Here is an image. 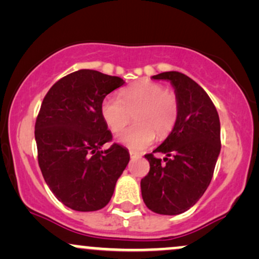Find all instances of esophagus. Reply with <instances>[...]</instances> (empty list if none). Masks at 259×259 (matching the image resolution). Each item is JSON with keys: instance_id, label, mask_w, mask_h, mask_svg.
I'll return each instance as SVG.
<instances>
[{"instance_id": "1", "label": "esophagus", "mask_w": 259, "mask_h": 259, "mask_svg": "<svg viewBox=\"0 0 259 259\" xmlns=\"http://www.w3.org/2000/svg\"><path fill=\"white\" fill-rule=\"evenodd\" d=\"M139 157H140L139 153L134 152V151H130V158H139Z\"/></svg>"}]
</instances>
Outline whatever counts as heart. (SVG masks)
<instances>
[{
	"mask_svg": "<svg viewBox=\"0 0 259 259\" xmlns=\"http://www.w3.org/2000/svg\"><path fill=\"white\" fill-rule=\"evenodd\" d=\"M101 114L109 129L119 132L134 114L135 124L117 135V141L132 150H144L157 138L173 132L179 118V102L175 94L151 80H141L124 89L119 97L107 96Z\"/></svg>",
	"mask_w": 259,
	"mask_h": 259,
	"instance_id": "1",
	"label": "heart"
}]
</instances>
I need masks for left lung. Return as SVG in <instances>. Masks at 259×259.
I'll use <instances>...</instances> for the list:
<instances>
[{
    "instance_id": "1",
    "label": "left lung",
    "mask_w": 259,
    "mask_h": 259,
    "mask_svg": "<svg viewBox=\"0 0 259 259\" xmlns=\"http://www.w3.org/2000/svg\"><path fill=\"white\" fill-rule=\"evenodd\" d=\"M179 102L177 125L153 152L164 153L160 163L152 153L150 173L141 180L142 200L148 209L164 215L186 212L202 197L212 180L221 153V121L214 105L197 82L180 72H164Z\"/></svg>"
}]
</instances>
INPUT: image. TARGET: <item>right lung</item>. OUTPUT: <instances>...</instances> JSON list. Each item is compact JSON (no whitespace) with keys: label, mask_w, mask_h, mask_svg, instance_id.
Wrapping results in <instances>:
<instances>
[{"label":"right lung","mask_w":259,"mask_h":259,"mask_svg":"<svg viewBox=\"0 0 259 259\" xmlns=\"http://www.w3.org/2000/svg\"><path fill=\"white\" fill-rule=\"evenodd\" d=\"M124 82L81 69L58 80L42 101L35 124L38 165L53 195L70 209L94 212L107 206L129 163V151L120 145L102 150L112 133L101 105Z\"/></svg>","instance_id":"obj_1"}]
</instances>
